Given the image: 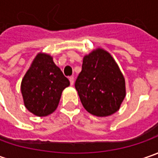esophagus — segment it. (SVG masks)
<instances>
[{"label": "esophagus", "mask_w": 158, "mask_h": 158, "mask_svg": "<svg viewBox=\"0 0 158 158\" xmlns=\"http://www.w3.org/2000/svg\"><path fill=\"white\" fill-rule=\"evenodd\" d=\"M69 82L71 85H73V84H74V77H73V76H70L69 77Z\"/></svg>", "instance_id": "esophagus-1"}]
</instances>
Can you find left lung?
I'll use <instances>...</instances> for the list:
<instances>
[{"label": "left lung", "mask_w": 158, "mask_h": 158, "mask_svg": "<svg viewBox=\"0 0 158 158\" xmlns=\"http://www.w3.org/2000/svg\"><path fill=\"white\" fill-rule=\"evenodd\" d=\"M75 87L83 107L99 117L117 112L126 96L124 76L111 54L103 49L84 56Z\"/></svg>", "instance_id": "obj_1"}]
</instances>
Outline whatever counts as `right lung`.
<instances>
[{
    "instance_id": "1",
    "label": "right lung",
    "mask_w": 158,
    "mask_h": 158,
    "mask_svg": "<svg viewBox=\"0 0 158 158\" xmlns=\"http://www.w3.org/2000/svg\"><path fill=\"white\" fill-rule=\"evenodd\" d=\"M69 84L52 58L39 53L22 81L24 106L37 116H47L55 111L61 92Z\"/></svg>"
}]
</instances>
